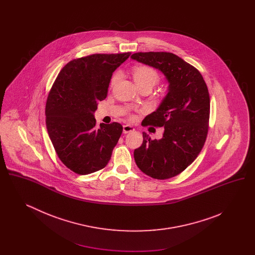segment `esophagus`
<instances>
[{
	"label": "esophagus",
	"instance_id": "34e87169",
	"mask_svg": "<svg viewBox=\"0 0 255 255\" xmlns=\"http://www.w3.org/2000/svg\"><path fill=\"white\" fill-rule=\"evenodd\" d=\"M133 131H134V128H133V126L128 125V124L127 125H123V133H132Z\"/></svg>",
	"mask_w": 255,
	"mask_h": 255
}]
</instances>
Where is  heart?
Listing matches in <instances>:
<instances>
[{
	"label": "heart",
	"instance_id": "obj_1",
	"mask_svg": "<svg viewBox=\"0 0 255 255\" xmlns=\"http://www.w3.org/2000/svg\"><path fill=\"white\" fill-rule=\"evenodd\" d=\"M134 83L139 88L141 86L156 85L159 80L158 73L151 67L148 66H135L132 71ZM120 74L115 73L111 79V85H114L119 80Z\"/></svg>",
	"mask_w": 255,
	"mask_h": 255
}]
</instances>
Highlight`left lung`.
<instances>
[{
	"mask_svg": "<svg viewBox=\"0 0 255 255\" xmlns=\"http://www.w3.org/2000/svg\"><path fill=\"white\" fill-rule=\"evenodd\" d=\"M131 58L158 69L169 83L158 109L142 125L164 127L160 139L142 133L143 141L133 151L137 167L157 180L175 177L198 157L208 132L210 98L200 72L171 52L133 53Z\"/></svg>",
	"mask_w": 255,
	"mask_h": 255,
	"instance_id": "obj_1",
	"label": "left lung"
}]
</instances>
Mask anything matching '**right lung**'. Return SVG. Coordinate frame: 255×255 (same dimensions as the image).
<instances>
[{
    "label": "right lung",
    "instance_id": "add662e5",
    "mask_svg": "<svg viewBox=\"0 0 255 255\" xmlns=\"http://www.w3.org/2000/svg\"><path fill=\"white\" fill-rule=\"evenodd\" d=\"M131 52L92 54L69 62L56 77L46 103L49 138L61 161L74 173L104 168L122 133L118 122L97 128V102L107 97L113 73Z\"/></svg>",
    "mask_w": 255,
    "mask_h": 255
}]
</instances>
